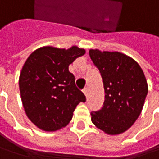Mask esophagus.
Returning a JSON list of instances; mask_svg holds the SVG:
<instances>
[{
  "label": "esophagus",
  "mask_w": 159,
  "mask_h": 159,
  "mask_svg": "<svg viewBox=\"0 0 159 159\" xmlns=\"http://www.w3.org/2000/svg\"><path fill=\"white\" fill-rule=\"evenodd\" d=\"M88 92H89V89H85L84 90H83V93L85 94V95H86V96L88 95Z\"/></svg>",
  "instance_id": "obj_1"
}]
</instances>
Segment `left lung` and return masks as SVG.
Wrapping results in <instances>:
<instances>
[{
    "label": "left lung",
    "mask_w": 159,
    "mask_h": 159,
    "mask_svg": "<svg viewBox=\"0 0 159 159\" xmlns=\"http://www.w3.org/2000/svg\"><path fill=\"white\" fill-rule=\"evenodd\" d=\"M89 57L101 73L105 100L91 112L93 124L110 135L125 132L143 111L148 83L136 61L120 52L89 49Z\"/></svg>",
    "instance_id": "left-lung-1"
}]
</instances>
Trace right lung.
<instances>
[{
  "instance_id": "add662e5",
  "label": "right lung",
  "mask_w": 159,
  "mask_h": 159,
  "mask_svg": "<svg viewBox=\"0 0 159 159\" xmlns=\"http://www.w3.org/2000/svg\"><path fill=\"white\" fill-rule=\"evenodd\" d=\"M85 53L77 46L68 49L46 46L26 59L19 76V90L26 116L38 128L54 132L66 126L77 105L86 102L69 71V65Z\"/></svg>"
}]
</instances>
